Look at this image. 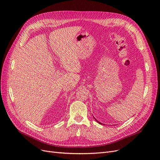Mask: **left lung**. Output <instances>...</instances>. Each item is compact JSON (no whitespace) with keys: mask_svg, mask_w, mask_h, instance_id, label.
<instances>
[{"mask_svg":"<svg viewBox=\"0 0 160 160\" xmlns=\"http://www.w3.org/2000/svg\"><path fill=\"white\" fill-rule=\"evenodd\" d=\"M93 118H94V119H95V121H96V122H98V123H99V124H101H101H103V123H100V122H98V120H97V119H95V118H94V117H93Z\"/></svg>","mask_w":160,"mask_h":160,"instance_id":"8db88e82","label":"left lung"}]
</instances>
